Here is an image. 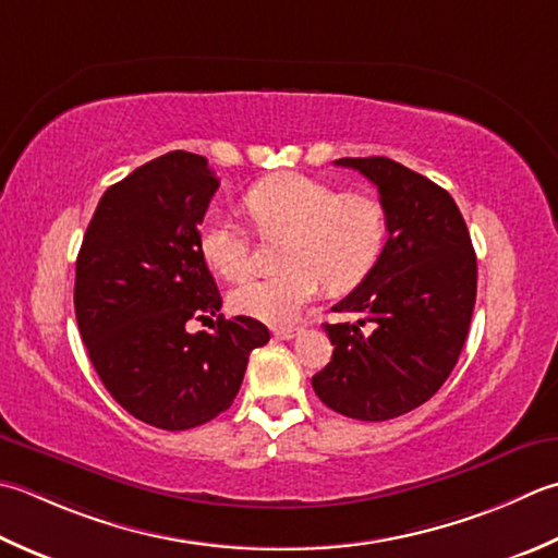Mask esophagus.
<instances>
[{
  "mask_svg": "<svg viewBox=\"0 0 558 558\" xmlns=\"http://www.w3.org/2000/svg\"><path fill=\"white\" fill-rule=\"evenodd\" d=\"M300 333L298 326H280V329H272V336L278 338V341H290V338H294Z\"/></svg>",
  "mask_w": 558,
  "mask_h": 558,
  "instance_id": "34e87169",
  "label": "esophagus"
}]
</instances>
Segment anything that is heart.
Listing matches in <instances>:
<instances>
[{
    "label": "heart",
    "mask_w": 558,
    "mask_h": 558,
    "mask_svg": "<svg viewBox=\"0 0 558 558\" xmlns=\"http://www.w3.org/2000/svg\"><path fill=\"white\" fill-rule=\"evenodd\" d=\"M244 205L260 232H288L278 276L248 278L229 294V307L272 326L294 322L324 282L348 290L363 280L381 254L387 215L367 193H338L336 185L298 171L260 179ZM205 264L227 280L248 272L244 229L222 215H207L198 229Z\"/></svg>",
    "instance_id": "obj_1"
}]
</instances>
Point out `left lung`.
Instances as JSON below:
<instances>
[{"mask_svg":"<svg viewBox=\"0 0 558 558\" xmlns=\"http://www.w3.org/2000/svg\"><path fill=\"white\" fill-rule=\"evenodd\" d=\"M336 167L377 185L387 244L363 282L333 304L355 324H324L333 355L312 387L348 418L389 421L438 391L460 353L476 300V254L460 207L438 183L387 157H343ZM371 324L373 332H360Z\"/></svg>","mask_w":558,"mask_h":558,"instance_id":"obj_1","label":"left lung"}]
</instances>
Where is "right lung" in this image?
Instances as JSON below:
<instances>
[{
    "instance_id": "1",
    "label": "right lung",
    "mask_w": 558,
    "mask_h": 558,
    "mask_svg": "<svg viewBox=\"0 0 558 558\" xmlns=\"http://www.w3.org/2000/svg\"><path fill=\"white\" fill-rule=\"evenodd\" d=\"M220 181L207 159L169 151L98 201L76 256L74 312L86 353L120 407L161 430H189L232 407L268 329L251 316L211 318L222 298L198 246Z\"/></svg>"
}]
</instances>
